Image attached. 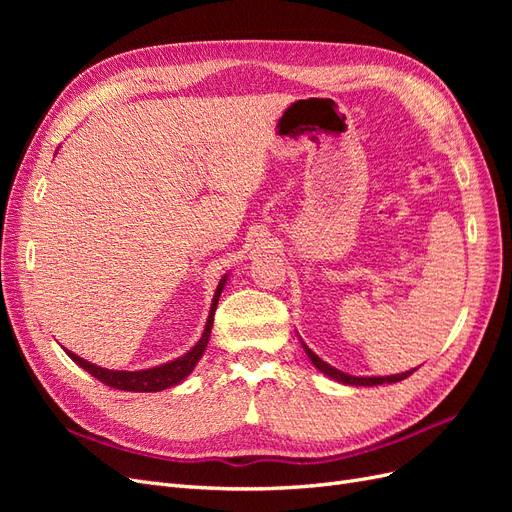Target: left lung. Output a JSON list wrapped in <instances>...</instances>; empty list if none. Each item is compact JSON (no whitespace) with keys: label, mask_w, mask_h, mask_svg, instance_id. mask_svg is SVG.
I'll use <instances>...</instances> for the list:
<instances>
[{"label":"left lung","mask_w":512,"mask_h":512,"mask_svg":"<svg viewBox=\"0 0 512 512\" xmlns=\"http://www.w3.org/2000/svg\"><path fill=\"white\" fill-rule=\"evenodd\" d=\"M303 348H305V352H307V356H309V361H312L322 374H327L329 378H333V380H337V382H342V384H352V386H376V384H393V382H399V380H406L408 376H412V371H404V374H395V376H374V378H359V376H348V374H344V371H339V369H335V367H331L329 363H324L318 354H314L312 350H309L305 344H303Z\"/></svg>","instance_id":"1"}]
</instances>
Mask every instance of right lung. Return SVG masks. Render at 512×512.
<instances>
[{
    "label": "right lung",
    "mask_w": 512,
    "mask_h": 512,
    "mask_svg": "<svg viewBox=\"0 0 512 512\" xmlns=\"http://www.w3.org/2000/svg\"><path fill=\"white\" fill-rule=\"evenodd\" d=\"M226 284V275L220 280L218 290L213 294V301H211V312L205 324V331L203 337L198 339V344L190 350L185 352L179 359L164 363L160 367H151V369H141V371H113V369H104L98 367L94 363H87L81 356H76L74 352L66 350V354L70 359L81 365L85 371H89L91 376L98 378L102 384L111 386V389H119V391H134V393H156V391H164L168 386H175L179 384L185 376L192 374V369L196 367V363L200 361V356H203L207 342H209V335H211V327H213V316H215V307H218L220 301V294L224 290Z\"/></svg>",
    "instance_id": "obj_1"
}]
</instances>
